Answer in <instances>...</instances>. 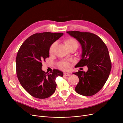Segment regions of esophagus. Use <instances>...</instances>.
Instances as JSON below:
<instances>
[{
  "mask_svg": "<svg viewBox=\"0 0 123 123\" xmlns=\"http://www.w3.org/2000/svg\"><path fill=\"white\" fill-rule=\"evenodd\" d=\"M70 75L68 73H64V76H69Z\"/></svg>",
  "mask_w": 123,
  "mask_h": 123,
  "instance_id": "34e87169",
  "label": "esophagus"
}]
</instances>
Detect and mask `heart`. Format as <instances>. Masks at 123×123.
Returning <instances> with one entry per match:
<instances>
[{
    "mask_svg": "<svg viewBox=\"0 0 123 123\" xmlns=\"http://www.w3.org/2000/svg\"><path fill=\"white\" fill-rule=\"evenodd\" d=\"M64 42L68 50L71 49H75L76 50L79 46L78 41L73 38H66L64 39ZM55 45L56 43L54 42L50 46L49 48V53L50 55H52L53 54ZM58 67L62 70H68L70 68V65L67 62L61 61L58 63Z\"/></svg>",
    "mask_w": 123,
    "mask_h": 123,
    "instance_id": "obj_1",
    "label": "heart"
}]
</instances>
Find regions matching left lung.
Here are the masks:
<instances>
[{"mask_svg":"<svg viewBox=\"0 0 123 123\" xmlns=\"http://www.w3.org/2000/svg\"><path fill=\"white\" fill-rule=\"evenodd\" d=\"M66 32L81 45V59L76 66L88 68L86 72L79 70L73 73L79 79L75 91L83 96L94 95L104 86L111 72L112 64L108 49L105 43L95 34L79 31Z\"/></svg>","mask_w":123,"mask_h":123,"instance_id":"1","label":"left lung"}]
</instances>
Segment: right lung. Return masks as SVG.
<instances>
[{"label": "right lung", "mask_w": 123, "mask_h": 123, "mask_svg": "<svg viewBox=\"0 0 123 123\" xmlns=\"http://www.w3.org/2000/svg\"><path fill=\"white\" fill-rule=\"evenodd\" d=\"M63 35L48 32L35 33L23 43L18 51L17 78L22 87L35 98L49 97L55 91L56 77L63 76V72L57 69L50 73L42 70V61L49 57L50 46Z\"/></svg>", "instance_id": "right-lung-1"}]
</instances>
